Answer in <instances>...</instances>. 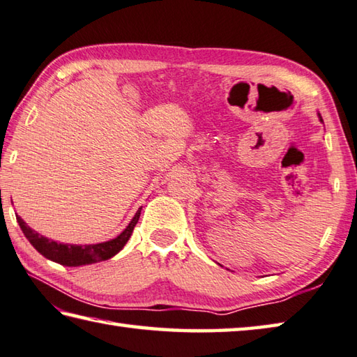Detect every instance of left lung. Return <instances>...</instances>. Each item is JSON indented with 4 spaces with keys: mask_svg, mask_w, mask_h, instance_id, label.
Returning <instances> with one entry per match:
<instances>
[{
    "mask_svg": "<svg viewBox=\"0 0 357 357\" xmlns=\"http://www.w3.org/2000/svg\"><path fill=\"white\" fill-rule=\"evenodd\" d=\"M319 117H320V114H319ZM320 121H322V117H320Z\"/></svg>",
    "mask_w": 357,
    "mask_h": 357,
    "instance_id": "obj_1",
    "label": "left lung"
}]
</instances>
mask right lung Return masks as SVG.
<instances>
[{"instance_id":"1","label":"right lung","mask_w":357,"mask_h":357,"mask_svg":"<svg viewBox=\"0 0 357 357\" xmlns=\"http://www.w3.org/2000/svg\"><path fill=\"white\" fill-rule=\"evenodd\" d=\"M142 208V207H141ZM139 216H141V211H137L136 215L132 216L130 225L123 229L121 235H117L114 240L97 243V244H65L57 243L54 240H49L46 236L40 235L31 229L26 222L21 220V216H17V221L23 230V234L32 246L38 250V252L46 257L47 260L60 263L63 266H83V264H93L97 261H105L108 258L114 257L117 252H121L122 248L127 244L130 236L135 230V226L137 225Z\"/></svg>"}]
</instances>
